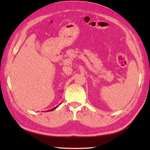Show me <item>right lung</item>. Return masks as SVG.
<instances>
[{"label": "right lung", "instance_id": "right-lung-1", "mask_svg": "<svg viewBox=\"0 0 150 150\" xmlns=\"http://www.w3.org/2000/svg\"><path fill=\"white\" fill-rule=\"evenodd\" d=\"M59 105H60V104H59ZM59 105H57V106H55V107H54V108H53L52 109H50V110H47V111H48V112H49V111H52V110H55V108H57V107H58V106H59Z\"/></svg>", "mask_w": 150, "mask_h": 150}]
</instances>
